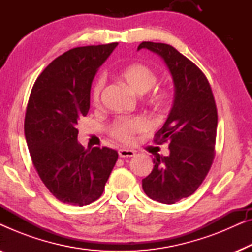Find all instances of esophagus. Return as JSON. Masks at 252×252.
I'll use <instances>...</instances> for the list:
<instances>
[{
  "label": "esophagus",
  "mask_w": 252,
  "mask_h": 252,
  "mask_svg": "<svg viewBox=\"0 0 252 252\" xmlns=\"http://www.w3.org/2000/svg\"><path fill=\"white\" fill-rule=\"evenodd\" d=\"M118 154H119V157H123V158H128V157H133L134 155H135V151L132 150V149H119L118 150Z\"/></svg>",
  "instance_id": "obj_1"
}]
</instances>
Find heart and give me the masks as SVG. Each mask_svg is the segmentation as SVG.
Segmentation results:
<instances>
[{"instance_id": "b5f03b06", "label": "heart", "mask_w": 252, "mask_h": 252, "mask_svg": "<svg viewBox=\"0 0 252 252\" xmlns=\"http://www.w3.org/2000/svg\"><path fill=\"white\" fill-rule=\"evenodd\" d=\"M122 78L130 88L137 94H144L156 85L157 74L153 68L142 63L129 65L122 71ZM105 85V79L103 75L96 78L92 85L91 96L94 103H98ZM168 99L166 92H157L151 96V102L158 105L165 104ZM149 124L142 117H119L109 127L110 135L113 139L124 143H129L134 140L136 134L142 133L148 129Z\"/></svg>"}]
</instances>
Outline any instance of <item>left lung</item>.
I'll list each match as a JSON object with an SVG mask.
<instances>
[{
    "instance_id": "obj_1",
    "label": "left lung",
    "mask_w": 252,
    "mask_h": 252,
    "mask_svg": "<svg viewBox=\"0 0 252 252\" xmlns=\"http://www.w3.org/2000/svg\"><path fill=\"white\" fill-rule=\"evenodd\" d=\"M163 58L174 81V101L163 127L155 134L157 144L168 143L170 155H156L151 173L142 180L147 196L174 204L197 190L215 158L217 136L216 101L205 74L170 44L144 42Z\"/></svg>"
}]
</instances>
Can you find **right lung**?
Returning a JSON list of instances; mask_svg holds the SVG:
<instances>
[{"label": "right lung", "mask_w": 252, "mask_h": 252, "mask_svg": "<svg viewBox=\"0 0 252 252\" xmlns=\"http://www.w3.org/2000/svg\"><path fill=\"white\" fill-rule=\"evenodd\" d=\"M117 44L66 51L44 68L31 92L24 123L31 158L48 190L66 204L84 206L101 197L118 159L111 148L85 149L75 127L89 111L96 71Z\"/></svg>", "instance_id": "obj_1"}]
</instances>
